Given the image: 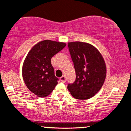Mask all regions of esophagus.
<instances>
[{
  "mask_svg": "<svg viewBox=\"0 0 131 131\" xmlns=\"http://www.w3.org/2000/svg\"><path fill=\"white\" fill-rule=\"evenodd\" d=\"M60 81L61 82H64L66 81V79H65V77L64 76V75H63V76H61L60 78Z\"/></svg>",
  "mask_w": 131,
  "mask_h": 131,
  "instance_id": "esophagus-1",
  "label": "esophagus"
}]
</instances>
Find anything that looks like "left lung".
I'll return each mask as SVG.
<instances>
[{
    "label": "left lung",
    "instance_id": "8db88e82",
    "mask_svg": "<svg viewBox=\"0 0 131 131\" xmlns=\"http://www.w3.org/2000/svg\"><path fill=\"white\" fill-rule=\"evenodd\" d=\"M76 78L68 89L75 99L88 100L101 89L106 76V66L100 52L86 42L68 43Z\"/></svg>",
    "mask_w": 131,
    "mask_h": 131
}]
</instances>
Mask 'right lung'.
Masks as SVG:
<instances>
[{"label": "right lung", "mask_w": 131, "mask_h": 131, "mask_svg": "<svg viewBox=\"0 0 131 131\" xmlns=\"http://www.w3.org/2000/svg\"><path fill=\"white\" fill-rule=\"evenodd\" d=\"M65 46L64 42L44 40L28 53L23 66V79L29 90L38 97L48 96L57 85L59 79L55 75L51 59Z\"/></svg>", "instance_id": "1"}]
</instances>
